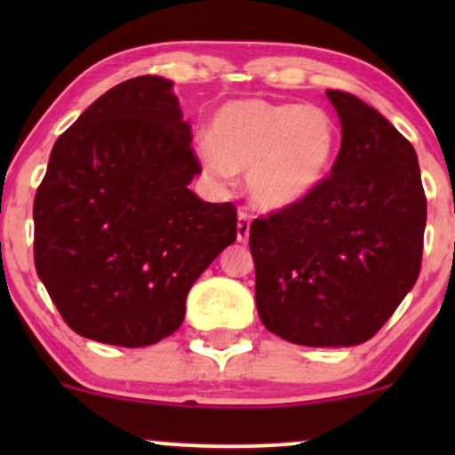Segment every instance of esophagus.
<instances>
[{
	"instance_id": "esophagus-1",
	"label": "esophagus",
	"mask_w": 455,
	"mask_h": 455,
	"mask_svg": "<svg viewBox=\"0 0 455 455\" xmlns=\"http://www.w3.org/2000/svg\"><path fill=\"white\" fill-rule=\"evenodd\" d=\"M250 237V216L248 213L239 212L237 213V242L245 243Z\"/></svg>"
}]
</instances>
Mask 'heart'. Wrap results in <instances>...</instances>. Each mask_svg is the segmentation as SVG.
<instances>
[{
  "mask_svg": "<svg viewBox=\"0 0 455 455\" xmlns=\"http://www.w3.org/2000/svg\"><path fill=\"white\" fill-rule=\"evenodd\" d=\"M340 145L336 119L316 104L245 98L213 113L196 154L218 180L245 173L250 201L282 212L310 198L327 180Z\"/></svg>",
  "mask_w": 455,
  "mask_h": 455,
  "instance_id": "1",
  "label": "heart"
}]
</instances>
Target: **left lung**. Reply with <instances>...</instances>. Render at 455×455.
<instances>
[{
  "label": "left lung",
  "instance_id": "8db88e82",
  "mask_svg": "<svg viewBox=\"0 0 455 455\" xmlns=\"http://www.w3.org/2000/svg\"><path fill=\"white\" fill-rule=\"evenodd\" d=\"M340 154L299 205L250 224L263 325L301 347L374 336L421 269L426 195L412 145L377 108L327 90Z\"/></svg>",
  "mask_w": 455,
  "mask_h": 455
}]
</instances>
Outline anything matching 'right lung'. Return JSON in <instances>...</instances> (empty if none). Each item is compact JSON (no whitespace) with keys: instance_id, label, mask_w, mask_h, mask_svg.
Wrapping results in <instances>:
<instances>
[{"instance_id":"right-lung-1","label":"right lung","mask_w":455,"mask_h":455,"mask_svg":"<svg viewBox=\"0 0 455 455\" xmlns=\"http://www.w3.org/2000/svg\"><path fill=\"white\" fill-rule=\"evenodd\" d=\"M173 81L137 76L55 140L34 201V263L78 336L139 348L180 329L186 297L237 237L231 203L201 201Z\"/></svg>"}]
</instances>
